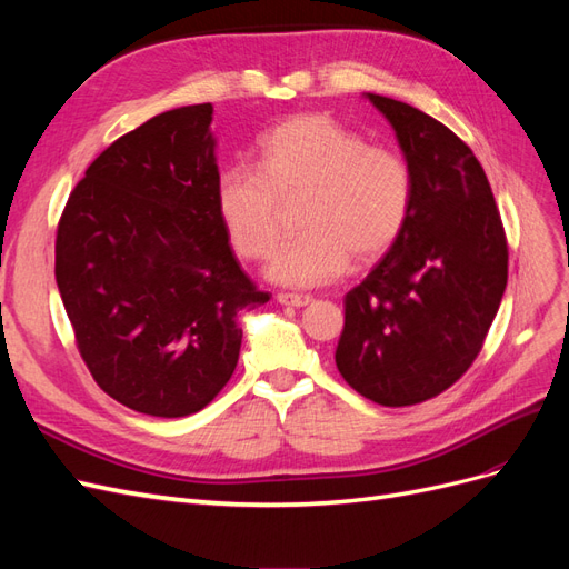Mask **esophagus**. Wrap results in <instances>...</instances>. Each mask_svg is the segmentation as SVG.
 <instances>
[{
    "label": "esophagus",
    "mask_w": 569,
    "mask_h": 569,
    "mask_svg": "<svg viewBox=\"0 0 569 569\" xmlns=\"http://www.w3.org/2000/svg\"><path fill=\"white\" fill-rule=\"evenodd\" d=\"M278 301L282 306H295V308H301V306H308L313 301L311 295H289V291H280L278 295Z\"/></svg>",
    "instance_id": "obj_1"
}]
</instances>
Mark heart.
<instances>
[{
    "label": "heart",
    "instance_id": "b5f03b06",
    "mask_svg": "<svg viewBox=\"0 0 569 569\" xmlns=\"http://www.w3.org/2000/svg\"><path fill=\"white\" fill-rule=\"evenodd\" d=\"M256 166H228L216 180V206L239 256L261 261L278 244L282 201L303 197L297 228L274 253L268 278L320 287L341 278L351 258L368 263L403 232L412 206L410 166L391 147L325 113H299L270 128Z\"/></svg>",
    "mask_w": 569,
    "mask_h": 569
}]
</instances>
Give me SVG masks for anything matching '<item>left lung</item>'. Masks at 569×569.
<instances>
[{
  "mask_svg": "<svg viewBox=\"0 0 569 569\" xmlns=\"http://www.w3.org/2000/svg\"><path fill=\"white\" fill-rule=\"evenodd\" d=\"M412 173L403 232L343 299L337 368L380 406H412L472 366L508 284V244L485 168L432 116L366 92Z\"/></svg>",
  "mask_w": 569,
  "mask_h": 569,
  "instance_id": "obj_1",
  "label": "left lung"
}]
</instances>
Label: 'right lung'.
I'll return each mask as SVG.
<instances>
[{"instance_id": "1", "label": "right lung", "mask_w": 569, "mask_h": 569, "mask_svg": "<svg viewBox=\"0 0 569 569\" xmlns=\"http://www.w3.org/2000/svg\"><path fill=\"white\" fill-rule=\"evenodd\" d=\"M211 120V104L180 107L120 137L84 170L57 232V284L84 366L153 418L216 399L239 360V311L270 299L218 216Z\"/></svg>"}]
</instances>
